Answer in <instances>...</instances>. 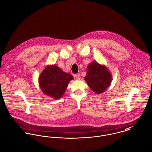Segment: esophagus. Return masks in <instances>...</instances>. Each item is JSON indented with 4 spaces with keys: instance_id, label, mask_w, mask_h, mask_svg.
Wrapping results in <instances>:
<instances>
[{
    "instance_id": "esophagus-1",
    "label": "esophagus",
    "mask_w": 152,
    "mask_h": 152,
    "mask_svg": "<svg viewBox=\"0 0 152 152\" xmlns=\"http://www.w3.org/2000/svg\"><path fill=\"white\" fill-rule=\"evenodd\" d=\"M74 78L76 79V80H80L81 78V76L80 74H75V75H74Z\"/></svg>"
}]
</instances>
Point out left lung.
<instances>
[{
  "label": "left lung",
  "mask_w": 152,
  "mask_h": 152,
  "mask_svg": "<svg viewBox=\"0 0 152 152\" xmlns=\"http://www.w3.org/2000/svg\"><path fill=\"white\" fill-rule=\"evenodd\" d=\"M85 81L91 90L96 94L105 91L112 82V74L105 65L92 61L88 65Z\"/></svg>",
  "instance_id": "1"
}]
</instances>
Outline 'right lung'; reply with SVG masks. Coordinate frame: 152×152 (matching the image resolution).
<instances>
[{
    "mask_svg": "<svg viewBox=\"0 0 152 152\" xmlns=\"http://www.w3.org/2000/svg\"><path fill=\"white\" fill-rule=\"evenodd\" d=\"M73 77L56 64L47 65L39 77L41 90L45 95L58 99L63 96Z\"/></svg>",
    "mask_w": 152,
    "mask_h": 152,
    "instance_id": "1",
    "label": "right lung"
}]
</instances>
